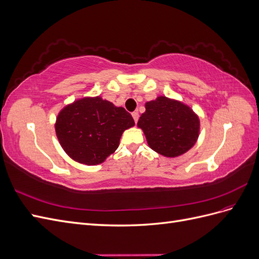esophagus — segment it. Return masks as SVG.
Masks as SVG:
<instances>
[{
  "mask_svg": "<svg viewBox=\"0 0 259 259\" xmlns=\"http://www.w3.org/2000/svg\"><path fill=\"white\" fill-rule=\"evenodd\" d=\"M132 115H133V119H134L135 123H137V121H138V117H139V114H138V112H137V111L133 112V113H132Z\"/></svg>",
  "mask_w": 259,
  "mask_h": 259,
  "instance_id": "obj_1",
  "label": "esophagus"
}]
</instances>
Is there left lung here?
Instances as JSON below:
<instances>
[{"label": "left lung", "mask_w": 259, "mask_h": 259, "mask_svg": "<svg viewBox=\"0 0 259 259\" xmlns=\"http://www.w3.org/2000/svg\"><path fill=\"white\" fill-rule=\"evenodd\" d=\"M137 125L144 131L149 147L168 158L192 148L200 131L199 117L190 107L164 96L146 103Z\"/></svg>", "instance_id": "1"}]
</instances>
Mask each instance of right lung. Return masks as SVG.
<instances>
[{"instance_id": "add662e5", "label": "right lung", "mask_w": 259, "mask_h": 259, "mask_svg": "<svg viewBox=\"0 0 259 259\" xmlns=\"http://www.w3.org/2000/svg\"><path fill=\"white\" fill-rule=\"evenodd\" d=\"M134 125V119L124 108L98 96L82 98L65 107L57 116L55 130L70 158L96 165L116 150L123 132Z\"/></svg>"}]
</instances>
